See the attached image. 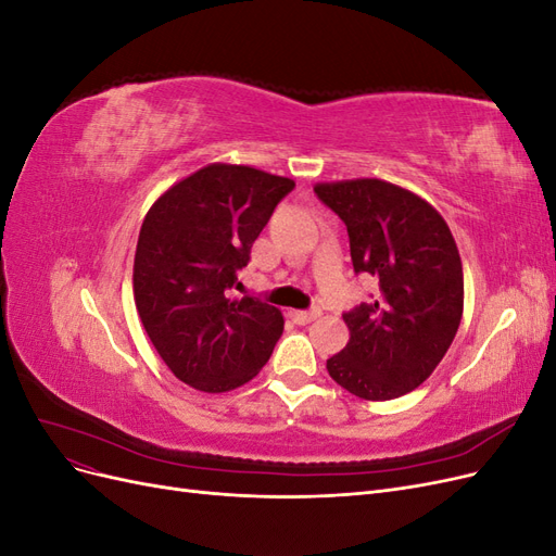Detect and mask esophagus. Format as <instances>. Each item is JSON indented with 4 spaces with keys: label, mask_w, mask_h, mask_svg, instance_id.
<instances>
[{
    "label": "esophagus",
    "mask_w": 556,
    "mask_h": 556,
    "mask_svg": "<svg viewBox=\"0 0 556 556\" xmlns=\"http://www.w3.org/2000/svg\"><path fill=\"white\" fill-rule=\"evenodd\" d=\"M290 315L296 325H311L313 319L319 317V311L317 308L315 311H290Z\"/></svg>",
    "instance_id": "1"
}]
</instances>
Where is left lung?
Listing matches in <instances>:
<instances>
[{
	"label": "left lung",
	"mask_w": 556,
	"mask_h": 556,
	"mask_svg": "<svg viewBox=\"0 0 556 556\" xmlns=\"http://www.w3.org/2000/svg\"><path fill=\"white\" fill-rule=\"evenodd\" d=\"M341 217L357 274L378 296L343 315L348 345L329 376L366 401H390L422 384L441 364L464 315V268L443 215L427 199L380 178L317 182Z\"/></svg>",
	"instance_id": "obj_1"
}]
</instances>
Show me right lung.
I'll return each instance as SVG.
<instances>
[{
	"instance_id": "add662e5",
	"label": "right lung",
	"mask_w": 556,
	"mask_h": 556,
	"mask_svg": "<svg viewBox=\"0 0 556 556\" xmlns=\"http://www.w3.org/2000/svg\"><path fill=\"white\" fill-rule=\"evenodd\" d=\"M292 178L213 162L164 190L143 217L134 255V304L164 364L199 392L255 378L282 333V313L227 299L250 248Z\"/></svg>"
}]
</instances>
